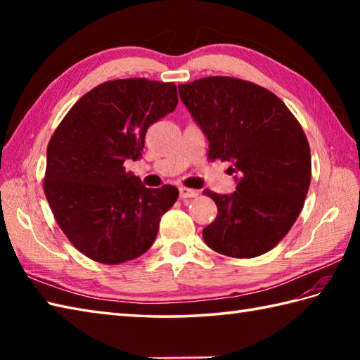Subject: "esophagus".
<instances>
[{
  "mask_svg": "<svg viewBox=\"0 0 360 360\" xmlns=\"http://www.w3.org/2000/svg\"><path fill=\"white\" fill-rule=\"evenodd\" d=\"M198 195H200L198 190L187 188V187H179V196L182 198V200H186V198H196Z\"/></svg>",
  "mask_w": 360,
  "mask_h": 360,
  "instance_id": "esophagus-1",
  "label": "esophagus"
}]
</instances>
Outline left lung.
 <instances>
[{"label": "left lung", "instance_id": "obj_1", "mask_svg": "<svg viewBox=\"0 0 360 360\" xmlns=\"http://www.w3.org/2000/svg\"><path fill=\"white\" fill-rule=\"evenodd\" d=\"M181 101L209 141V158L231 162L239 176L215 201L217 219L202 238L218 254L254 258L285 238L303 209L311 151L302 125L269 89L233 77L179 85Z\"/></svg>", "mask_w": 360, "mask_h": 360}]
</instances>
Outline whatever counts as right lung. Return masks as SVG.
<instances>
[{
	"label": "right lung",
	"mask_w": 360,
	"mask_h": 360,
	"mask_svg": "<svg viewBox=\"0 0 360 360\" xmlns=\"http://www.w3.org/2000/svg\"><path fill=\"white\" fill-rule=\"evenodd\" d=\"M176 105L174 83L111 80L80 97L60 122L46 151L43 188L57 224L83 255L119 264L155 243L179 190L147 188L125 162L141 158L148 127Z\"/></svg>",
	"instance_id": "right-lung-1"
}]
</instances>
